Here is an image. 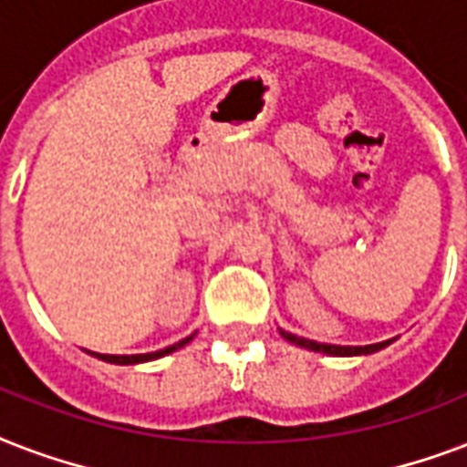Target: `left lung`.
<instances>
[{"instance_id":"8db88e82","label":"left lung","mask_w":467,"mask_h":467,"mask_svg":"<svg viewBox=\"0 0 467 467\" xmlns=\"http://www.w3.org/2000/svg\"><path fill=\"white\" fill-rule=\"evenodd\" d=\"M280 334L283 338H287L290 343H297L302 348H309V350H317V353H327V356H360V353H375V350L385 348L389 341H382V343H372V346H331V343H317V341H309V338H302V336H295V334H287L280 328Z\"/></svg>"}]
</instances>
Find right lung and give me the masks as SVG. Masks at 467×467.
Returning a JSON list of instances; mask_svg holds the SVG:
<instances>
[{"label":"right lung","instance_id":"add662e5","mask_svg":"<svg viewBox=\"0 0 467 467\" xmlns=\"http://www.w3.org/2000/svg\"><path fill=\"white\" fill-rule=\"evenodd\" d=\"M190 341H192V336H187V338H182L180 343H172V346H168V348L155 350V353H139V356H109V353H95V356L102 358V360H107V363H119V365L146 363V360H155V358L168 356V353H172V350H177V348H182L184 343H190Z\"/></svg>","mask_w":467,"mask_h":467}]
</instances>
